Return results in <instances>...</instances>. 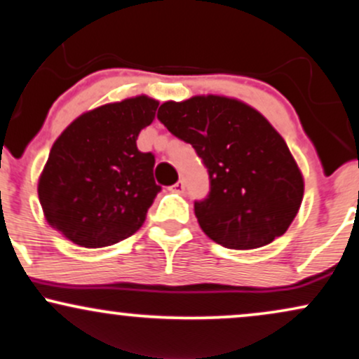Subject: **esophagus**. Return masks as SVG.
Instances as JSON below:
<instances>
[{
    "mask_svg": "<svg viewBox=\"0 0 359 359\" xmlns=\"http://www.w3.org/2000/svg\"><path fill=\"white\" fill-rule=\"evenodd\" d=\"M172 190H175V192H184L185 190V182H184V179H180L179 182H177L175 185H172Z\"/></svg>",
    "mask_w": 359,
    "mask_h": 359,
    "instance_id": "obj_1",
    "label": "esophagus"
}]
</instances>
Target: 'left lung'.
<instances>
[{
	"instance_id": "8db88e82",
	"label": "left lung",
	"mask_w": 359,
	"mask_h": 359,
	"mask_svg": "<svg viewBox=\"0 0 359 359\" xmlns=\"http://www.w3.org/2000/svg\"><path fill=\"white\" fill-rule=\"evenodd\" d=\"M157 119L207 167L210 192L194 203L207 237L222 247L252 250L287 232L305 184L287 142L257 109L208 94L167 101Z\"/></svg>"
}]
</instances>
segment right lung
Wrapping results in <instances>:
<instances>
[{"label": "right lung", "instance_id": "right-lung-1", "mask_svg": "<svg viewBox=\"0 0 359 359\" xmlns=\"http://www.w3.org/2000/svg\"><path fill=\"white\" fill-rule=\"evenodd\" d=\"M157 106L147 96L104 104L72 121L53 144L38 195L49 225L72 243L109 247L142 226L161 185L156 157L135 140Z\"/></svg>", "mask_w": 359, "mask_h": 359}]
</instances>
